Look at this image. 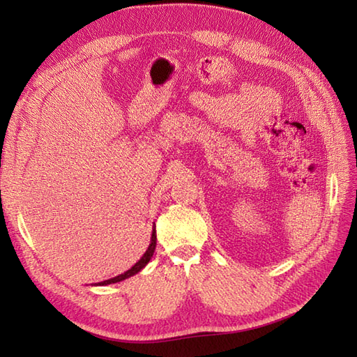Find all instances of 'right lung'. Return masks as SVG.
<instances>
[{
    "label": "right lung",
    "mask_w": 357,
    "mask_h": 357,
    "mask_svg": "<svg viewBox=\"0 0 357 357\" xmlns=\"http://www.w3.org/2000/svg\"><path fill=\"white\" fill-rule=\"evenodd\" d=\"M155 248H156V229H155V225H153V230H151V238H150V244H149V248L146 250V253L142 255V257L141 259L136 262L133 267L130 268V270H127V271H124L123 275H118V276H115V278H112V279H107V280H102V282H98L96 285H109V284H116V282H121V280H124V279H128V278H132V276H135L136 273H139L144 267H146V265L149 264V261L151 259V256H153V253H155Z\"/></svg>",
    "instance_id": "add662e5"
}]
</instances>
